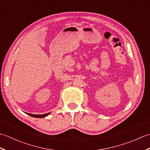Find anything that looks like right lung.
Returning a JSON list of instances; mask_svg holds the SVG:
<instances>
[{"instance_id":"add662e5","label":"right lung","mask_w":150,"mask_h":150,"mask_svg":"<svg viewBox=\"0 0 150 150\" xmlns=\"http://www.w3.org/2000/svg\"><path fill=\"white\" fill-rule=\"evenodd\" d=\"M26 114L29 115L30 116H31L33 117H35V118H43V117H45L46 116L50 114V113H46V114H42V115H34V114H31V113H26Z\"/></svg>"}]
</instances>
